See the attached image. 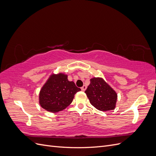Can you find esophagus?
Returning <instances> with one entry per match:
<instances>
[{
  "mask_svg": "<svg viewBox=\"0 0 156 156\" xmlns=\"http://www.w3.org/2000/svg\"><path fill=\"white\" fill-rule=\"evenodd\" d=\"M86 88H87V87L85 86V85H83L82 87H81V90L83 91H84L86 90Z\"/></svg>",
  "mask_w": 156,
  "mask_h": 156,
  "instance_id": "34e87169",
  "label": "esophagus"
}]
</instances>
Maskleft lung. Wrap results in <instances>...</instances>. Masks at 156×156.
<instances>
[{
	"label": "left lung",
	"mask_w": 156,
	"mask_h": 156,
	"mask_svg": "<svg viewBox=\"0 0 156 156\" xmlns=\"http://www.w3.org/2000/svg\"><path fill=\"white\" fill-rule=\"evenodd\" d=\"M91 104L101 111L113 110L115 108L117 94L101 78H92L84 92Z\"/></svg>",
	"instance_id": "1"
}]
</instances>
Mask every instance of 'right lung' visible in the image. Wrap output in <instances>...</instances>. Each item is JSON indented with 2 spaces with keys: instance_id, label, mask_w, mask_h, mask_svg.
<instances>
[{
  "instance_id": "obj_1",
  "label": "right lung",
  "mask_w": 156,
  "mask_h": 156,
  "mask_svg": "<svg viewBox=\"0 0 156 156\" xmlns=\"http://www.w3.org/2000/svg\"><path fill=\"white\" fill-rule=\"evenodd\" d=\"M81 90L64 74L52 75L40 92V104L51 112L64 110L72 102L75 94Z\"/></svg>"
}]
</instances>
